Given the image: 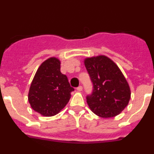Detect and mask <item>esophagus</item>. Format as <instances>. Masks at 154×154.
Returning a JSON list of instances; mask_svg holds the SVG:
<instances>
[{
    "mask_svg": "<svg viewBox=\"0 0 154 154\" xmlns=\"http://www.w3.org/2000/svg\"><path fill=\"white\" fill-rule=\"evenodd\" d=\"M77 89L78 91H82V85H79V87H77V89Z\"/></svg>",
    "mask_w": 154,
    "mask_h": 154,
    "instance_id": "obj_1",
    "label": "esophagus"
}]
</instances>
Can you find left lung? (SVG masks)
<instances>
[{
    "label": "left lung",
    "mask_w": 154,
    "mask_h": 154,
    "mask_svg": "<svg viewBox=\"0 0 154 154\" xmlns=\"http://www.w3.org/2000/svg\"><path fill=\"white\" fill-rule=\"evenodd\" d=\"M93 84L91 95L86 96L89 108L103 118L119 115L130 99V89L120 69L108 57L99 55L84 61Z\"/></svg>",
    "instance_id": "8db88e82"
}]
</instances>
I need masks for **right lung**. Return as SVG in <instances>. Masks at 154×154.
Segmentation results:
<instances>
[{"mask_svg":"<svg viewBox=\"0 0 154 154\" xmlns=\"http://www.w3.org/2000/svg\"><path fill=\"white\" fill-rule=\"evenodd\" d=\"M60 61L51 57L42 62L31 82L28 101L35 112L52 116L66 106L74 91L60 71Z\"/></svg>","mask_w":154,"mask_h":154,"instance_id":"obj_1","label":"right lung"}]
</instances>
